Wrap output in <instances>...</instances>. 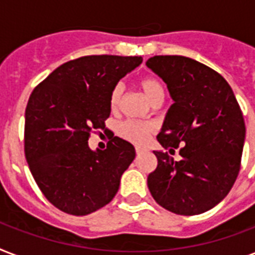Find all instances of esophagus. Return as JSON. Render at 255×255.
<instances>
[{
    "instance_id": "esophagus-1",
    "label": "esophagus",
    "mask_w": 255,
    "mask_h": 255,
    "mask_svg": "<svg viewBox=\"0 0 255 255\" xmlns=\"http://www.w3.org/2000/svg\"><path fill=\"white\" fill-rule=\"evenodd\" d=\"M145 151H147V149H144V148L137 147V148H136V155H140V153H143V152H145Z\"/></svg>"
}]
</instances>
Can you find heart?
<instances>
[{"label":"heart","mask_w":255,"mask_h":255,"mask_svg":"<svg viewBox=\"0 0 255 255\" xmlns=\"http://www.w3.org/2000/svg\"><path fill=\"white\" fill-rule=\"evenodd\" d=\"M139 87L144 92V95L147 96V99L152 104L164 100V86L159 78L153 77V75H144L139 79ZM122 96H123V87L120 85H116L112 88L111 94H110V107L112 110H116L119 107L120 102H122ZM156 127L151 123H141V122H136V120H126L124 123L120 124L119 127V135L126 139L129 143L135 144V145H145L151 135L155 132Z\"/></svg>","instance_id":"1"}]
</instances>
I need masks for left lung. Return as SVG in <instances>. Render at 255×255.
<instances>
[{
	"label": "left lung",
	"mask_w": 255,
	"mask_h": 255,
	"mask_svg": "<svg viewBox=\"0 0 255 255\" xmlns=\"http://www.w3.org/2000/svg\"><path fill=\"white\" fill-rule=\"evenodd\" d=\"M147 66L165 83L173 104L157 141L174 161L155 151L157 168L148 176L152 197L164 209L194 216L212 209L229 193L241 168L245 122L234 92L208 66L181 55H156Z\"/></svg>",
	"instance_id": "8db88e82"
}]
</instances>
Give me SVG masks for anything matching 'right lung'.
Returning a JSON list of instances; mask_svg holds the SVG:
<instances>
[{"label": "right lung", "mask_w": 255, "mask_h": 255, "mask_svg": "<svg viewBox=\"0 0 255 255\" xmlns=\"http://www.w3.org/2000/svg\"><path fill=\"white\" fill-rule=\"evenodd\" d=\"M141 57L87 55L66 62L34 88L25 111V156L45 197L65 213L86 216L115 197L135 159L131 143L112 136L104 151L88 137L106 129L110 94Z\"/></svg>", "instance_id": "1"}]
</instances>
